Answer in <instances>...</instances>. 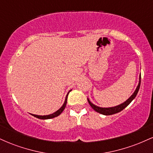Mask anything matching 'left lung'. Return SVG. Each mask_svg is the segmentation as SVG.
Instances as JSON below:
<instances>
[{"instance_id": "1", "label": "left lung", "mask_w": 153, "mask_h": 153, "mask_svg": "<svg viewBox=\"0 0 153 153\" xmlns=\"http://www.w3.org/2000/svg\"><path fill=\"white\" fill-rule=\"evenodd\" d=\"M140 83H141V75L140 76V82H139L137 87L136 90H135L134 94L131 95V96H130V98H129V99H128L127 101H125V102L122 103V104L119 105V106H117L114 107H111V108H101V107L96 106V105L93 104V103H91L90 101H89L88 99V101L90 106L92 107V108H94V110L96 111V112H99V113L101 114H103V115L114 114L119 113V112H120L121 111H122L123 109H124V108H126V107H127L128 105H129V103L131 102V101H132V100L134 99L135 97H136L137 94V93L139 91V89H140Z\"/></svg>"}]
</instances>
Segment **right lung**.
Masks as SVG:
<instances>
[{
    "instance_id": "add662e5",
    "label": "right lung",
    "mask_w": 153,
    "mask_h": 153,
    "mask_svg": "<svg viewBox=\"0 0 153 153\" xmlns=\"http://www.w3.org/2000/svg\"><path fill=\"white\" fill-rule=\"evenodd\" d=\"M70 91H69V92H68V94H69V93H70ZM68 95H67V96H66V99H65V101L64 104H63L62 106V107H61V108H59V109L57 110L56 112H54V113L52 114L46 115V116H39V115H35V114H32V115L34 116V117H36V118L40 119H52V118H54V117H57V116H59L61 113H62V112L63 111V110H64L65 108L66 104H67V101H68Z\"/></svg>"
}]
</instances>
